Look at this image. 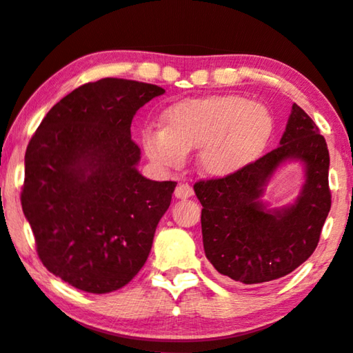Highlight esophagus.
Instances as JSON below:
<instances>
[{
  "label": "esophagus",
  "mask_w": 353,
  "mask_h": 353,
  "mask_svg": "<svg viewBox=\"0 0 353 353\" xmlns=\"http://www.w3.org/2000/svg\"><path fill=\"white\" fill-rule=\"evenodd\" d=\"M174 195L177 196V199H189V196L194 195V189L189 184H179L176 187V192H174Z\"/></svg>",
  "instance_id": "esophagus-1"
}]
</instances>
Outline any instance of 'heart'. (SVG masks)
<instances>
[{
  "mask_svg": "<svg viewBox=\"0 0 353 353\" xmlns=\"http://www.w3.org/2000/svg\"><path fill=\"white\" fill-rule=\"evenodd\" d=\"M163 130L147 129L145 153L166 168H179L187 152L200 150L206 174L229 176L260 157L274 130L270 108L239 95H210L174 103L163 112Z\"/></svg>",
  "mask_w": 353,
  "mask_h": 353,
  "instance_id": "b5f03b06",
  "label": "heart"
}]
</instances>
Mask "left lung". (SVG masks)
<instances>
[{"mask_svg":"<svg viewBox=\"0 0 353 353\" xmlns=\"http://www.w3.org/2000/svg\"><path fill=\"white\" fill-rule=\"evenodd\" d=\"M303 163L305 182L294 204L270 209L261 199L272 174ZM330 152L312 117L294 103L279 147L221 179L194 185L201 206L205 255L219 274L260 284L292 272L314 252L331 210Z\"/></svg>","mask_w":353,"mask_h":353,"instance_id":"obj_1","label":"left lung"}]
</instances>
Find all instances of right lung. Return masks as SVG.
I'll return each instance as SVG.
<instances>
[{
    "instance_id": "obj_1",
    "label": "right lung",
    "mask_w": 353,
    "mask_h": 353,
    "mask_svg": "<svg viewBox=\"0 0 353 353\" xmlns=\"http://www.w3.org/2000/svg\"><path fill=\"white\" fill-rule=\"evenodd\" d=\"M163 93L125 79L85 83L56 103L30 139L22 211L41 263L75 289L112 292L147 261L177 182L139 172L130 124Z\"/></svg>"
}]
</instances>
